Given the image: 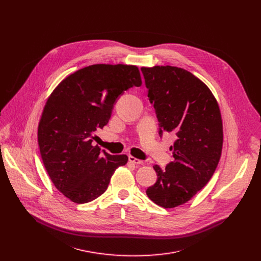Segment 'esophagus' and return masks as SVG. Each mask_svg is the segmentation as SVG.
Segmentation results:
<instances>
[{"label": "esophagus", "instance_id": "1", "mask_svg": "<svg viewBox=\"0 0 261 261\" xmlns=\"http://www.w3.org/2000/svg\"><path fill=\"white\" fill-rule=\"evenodd\" d=\"M128 159H129V162H130V163H132V164H134V165H136V166H139V165H142V164H143V162H142L141 160H139V159H137V158H135V157H133V156H129Z\"/></svg>", "mask_w": 261, "mask_h": 261}]
</instances>
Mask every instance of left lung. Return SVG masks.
I'll list each match as a JSON object with an SVG mask.
<instances>
[{
	"mask_svg": "<svg viewBox=\"0 0 261 261\" xmlns=\"http://www.w3.org/2000/svg\"><path fill=\"white\" fill-rule=\"evenodd\" d=\"M147 97L154 104L159 134L176 136L173 161L155 165L157 181L146 189L156 204L172 208L189 201L208 182L222 153L223 125L216 98L205 84L173 66L142 67Z\"/></svg>",
	"mask_w": 261,
	"mask_h": 261,
	"instance_id": "8db88e82",
	"label": "left lung"
}]
</instances>
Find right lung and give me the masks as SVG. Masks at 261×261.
<instances>
[{
	"label": "right lung",
	"instance_id": "right-lung-1",
	"mask_svg": "<svg viewBox=\"0 0 261 261\" xmlns=\"http://www.w3.org/2000/svg\"><path fill=\"white\" fill-rule=\"evenodd\" d=\"M133 65L96 64L63 80L48 97L38 126L44 167L55 187L75 203L103 194L126 155H110L94 145L95 132L109 121L118 97L140 87Z\"/></svg>",
	"mask_w": 261,
	"mask_h": 261
}]
</instances>
